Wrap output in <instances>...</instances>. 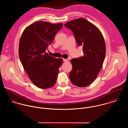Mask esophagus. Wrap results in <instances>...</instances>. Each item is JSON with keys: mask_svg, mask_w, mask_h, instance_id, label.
I'll return each mask as SVG.
<instances>
[{"mask_svg": "<svg viewBox=\"0 0 128 128\" xmlns=\"http://www.w3.org/2000/svg\"><path fill=\"white\" fill-rule=\"evenodd\" d=\"M63 60L64 62H68V59H66V58H63Z\"/></svg>", "mask_w": 128, "mask_h": 128, "instance_id": "esophagus-1", "label": "esophagus"}]
</instances>
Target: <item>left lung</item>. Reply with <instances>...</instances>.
I'll return each instance as SVG.
<instances>
[{
    "label": "left lung",
    "instance_id": "8db88e82",
    "mask_svg": "<svg viewBox=\"0 0 128 128\" xmlns=\"http://www.w3.org/2000/svg\"><path fill=\"white\" fill-rule=\"evenodd\" d=\"M64 26L72 30L84 54L71 60L70 81L78 87L87 86L95 80L103 66L106 51L103 36L97 27L84 18L71 20Z\"/></svg>",
    "mask_w": 128,
    "mask_h": 128
}]
</instances>
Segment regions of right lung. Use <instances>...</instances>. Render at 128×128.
I'll use <instances>...</instances> for the list:
<instances>
[{"label": "right lung", "instance_id": "add662e5", "mask_svg": "<svg viewBox=\"0 0 128 128\" xmlns=\"http://www.w3.org/2000/svg\"><path fill=\"white\" fill-rule=\"evenodd\" d=\"M62 25L39 21L28 26L22 33L19 57L29 78L38 88H50L56 83L63 60L49 55L46 50Z\"/></svg>", "mask_w": 128, "mask_h": 128}]
</instances>
